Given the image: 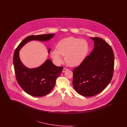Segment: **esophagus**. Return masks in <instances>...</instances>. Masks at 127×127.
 <instances>
[{"instance_id":"1","label":"esophagus","mask_w":127,"mask_h":127,"mask_svg":"<svg viewBox=\"0 0 127 127\" xmlns=\"http://www.w3.org/2000/svg\"><path fill=\"white\" fill-rule=\"evenodd\" d=\"M67 70V69L66 68V67H64V68H63V70H62V72H65L66 70Z\"/></svg>"}]
</instances>
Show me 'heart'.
<instances>
[{"label":"heart","mask_w":127,"mask_h":127,"mask_svg":"<svg viewBox=\"0 0 127 127\" xmlns=\"http://www.w3.org/2000/svg\"><path fill=\"white\" fill-rule=\"evenodd\" d=\"M89 50L87 41L80 38L69 37L60 41L57 49H53L50 55L57 64L63 61V56H65L66 63L71 66L79 65L84 60Z\"/></svg>","instance_id":"b5f03b06"}]
</instances>
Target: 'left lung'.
I'll return each mask as SVG.
<instances>
[{"label":"left lung","instance_id":"left-lung-1","mask_svg":"<svg viewBox=\"0 0 127 127\" xmlns=\"http://www.w3.org/2000/svg\"><path fill=\"white\" fill-rule=\"evenodd\" d=\"M91 38L94 41V48L73 71V87L85 97H92L102 91L110 82L114 72L112 48L100 37Z\"/></svg>","mask_w":127,"mask_h":127}]
</instances>
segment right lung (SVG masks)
<instances>
[{
  "label": "right lung",
  "instance_id": "right-lung-1",
  "mask_svg": "<svg viewBox=\"0 0 127 127\" xmlns=\"http://www.w3.org/2000/svg\"><path fill=\"white\" fill-rule=\"evenodd\" d=\"M54 34L31 35L27 37L16 48L13 56L15 73L18 84L24 91L34 97H42L52 90L57 78L63 70V66H57L50 60H47L41 66L35 68L25 66L20 60L19 51L26 43L32 40L47 41ZM50 49L48 50V53Z\"/></svg>",
  "mask_w": 127,
  "mask_h": 127
}]
</instances>
